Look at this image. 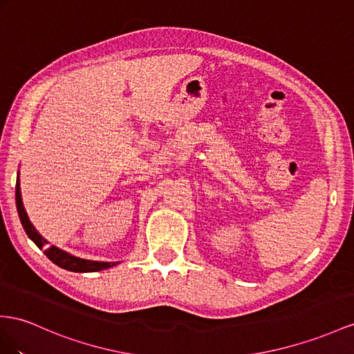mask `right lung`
<instances>
[{"label": "right lung", "mask_w": 354, "mask_h": 354, "mask_svg": "<svg viewBox=\"0 0 354 354\" xmlns=\"http://www.w3.org/2000/svg\"><path fill=\"white\" fill-rule=\"evenodd\" d=\"M16 207H17V214H19V218H21V223L24 225L26 234H28L31 241H34L35 245H37L39 248H43L44 243H46V239H43L41 234H39V232L34 229V225L28 220V215H26V212H25L22 197H21L19 175H17V180H16ZM44 254H46L49 257V260H52L53 263L58 265L59 268L71 270V272H97V270H103V269L118 265V263H111V261H93V260L79 259V257L67 254L66 251H62L53 245L44 250Z\"/></svg>", "instance_id": "1"}]
</instances>
